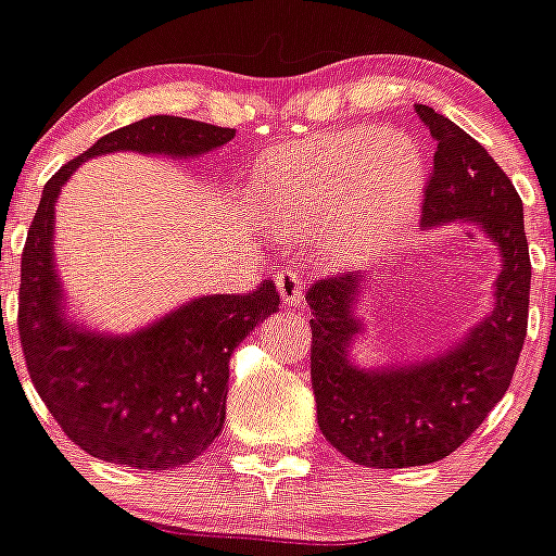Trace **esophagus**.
<instances>
[{
  "instance_id": "1",
  "label": "esophagus",
  "mask_w": 556,
  "mask_h": 556,
  "mask_svg": "<svg viewBox=\"0 0 556 556\" xmlns=\"http://www.w3.org/2000/svg\"><path fill=\"white\" fill-rule=\"evenodd\" d=\"M277 290L279 299H282L285 306H301L304 304V290L306 282L295 271H279L277 274Z\"/></svg>"
}]
</instances>
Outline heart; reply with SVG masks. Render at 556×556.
<instances>
[{
	"mask_svg": "<svg viewBox=\"0 0 556 556\" xmlns=\"http://www.w3.org/2000/svg\"><path fill=\"white\" fill-rule=\"evenodd\" d=\"M428 164L408 134L346 128L266 155L255 174L263 212L290 237L314 239L330 266L382 257L412 228Z\"/></svg>",
	"mask_w": 556,
	"mask_h": 556,
	"instance_id": "heart-1",
	"label": "heart"
}]
</instances>
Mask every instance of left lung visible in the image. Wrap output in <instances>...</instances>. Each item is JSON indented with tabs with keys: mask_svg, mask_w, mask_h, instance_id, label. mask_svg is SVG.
I'll use <instances>...</instances> for the list:
<instances>
[{
	"mask_svg": "<svg viewBox=\"0 0 556 556\" xmlns=\"http://www.w3.org/2000/svg\"><path fill=\"white\" fill-rule=\"evenodd\" d=\"M435 142L422 228L468 223L497 252L492 306L463 339L417 361L357 363L363 274L319 279L312 309V390L330 446L366 468L439 463L470 439L506 395L527 336L530 250L525 210L490 153L433 106H414Z\"/></svg>",
	"mask_w": 556,
	"mask_h": 556,
	"instance_id": "left-lung-1",
	"label": "left lung"
}]
</instances>
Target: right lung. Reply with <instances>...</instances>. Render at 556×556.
Masks as SVG:
<instances>
[{"label":"right lung","instance_id":"right-lung-1","mask_svg":"<svg viewBox=\"0 0 556 556\" xmlns=\"http://www.w3.org/2000/svg\"><path fill=\"white\" fill-rule=\"evenodd\" d=\"M233 128L150 115L106 134L48 179L21 255L18 333L29 377L83 452L139 470L182 468L220 435L228 361L279 312L271 282L247 295H199L131 330L104 333L70 317L55 268V201L86 161L142 153L182 161L212 153Z\"/></svg>","mask_w":556,"mask_h":556}]
</instances>
